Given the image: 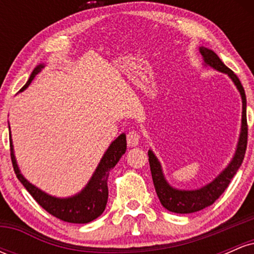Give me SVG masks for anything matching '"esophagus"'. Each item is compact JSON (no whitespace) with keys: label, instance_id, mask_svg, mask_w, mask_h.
<instances>
[{"label":"esophagus","instance_id":"obj_1","mask_svg":"<svg viewBox=\"0 0 254 254\" xmlns=\"http://www.w3.org/2000/svg\"><path fill=\"white\" fill-rule=\"evenodd\" d=\"M127 142L129 147H136V145H138L139 142H141V135H139L138 131L136 130L129 131L127 135Z\"/></svg>","mask_w":254,"mask_h":254}]
</instances>
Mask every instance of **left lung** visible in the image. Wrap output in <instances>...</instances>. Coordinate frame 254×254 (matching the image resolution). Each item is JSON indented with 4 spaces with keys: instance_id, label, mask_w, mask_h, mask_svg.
Segmentation results:
<instances>
[{
    "instance_id": "8db88e82",
    "label": "left lung",
    "mask_w": 254,
    "mask_h": 254,
    "mask_svg": "<svg viewBox=\"0 0 254 254\" xmlns=\"http://www.w3.org/2000/svg\"><path fill=\"white\" fill-rule=\"evenodd\" d=\"M200 54L204 58V62L206 65H210L211 68L216 69L218 71H222L224 74H228V76L232 78L233 82L235 83L237 88L239 89L243 99V121H241V133L239 138V143L235 155L233 157L232 162L228 165V167L224 170L222 173L218 176L214 182L208 184L199 190L193 191H180L171 188L167 182L165 180L164 174H162L161 166L157 161L156 156L154 155L153 151H148L149 156V165L151 171V178H153L154 186L157 197L160 202L165 206L167 210L177 214H190V212H196L211 205L217 198H220L224 190L228 188L230 180L235 176L241 164L244 161L245 153H246L247 147V133H249V127H247V118H246V95L243 84L234 71L230 70L228 66L223 64L222 61L214 51L209 50L206 48H199Z\"/></svg>"
}]
</instances>
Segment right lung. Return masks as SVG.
Listing matches in <instances>:
<instances>
[{
    "mask_svg": "<svg viewBox=\"0 0 254 254\" xmlns=\"http://www.w3.org/2000/svg\"><path fill=\"white\" fill-rule=\"evenodd\" d=\"M43 64L38 65L34 69L28 78L27 83L20 89L24 90L27 88L28 84L32 82L34 76L42 70ZM10 136V133H9ZM10 144V159L13 164L14 172H15L17 179L25 186L26 190L31 193V196L36 199V202L45 209L52 216L60 218L64 222L70 223H88L90 221L100 216L103 214L105 208H106L107 198H109V189H107V178H109L110 171L117 165L122 155L127 150V137L124 133L118 136L116 141L112 142L109 149L104 154L100 164L93 174L92 179L87 184L86 188L83 189L80 193L70 198H56L46 194L45 192L40 191L39 189L32 185L20 173L19 167L16 165L15 156L13 153V144H11V138H9Z\"/></svg>",
    "mask_w": 254,
    "mask_h": 254,
    "instance_id": "1",
    "label": "right lung"
}]
</instances>
